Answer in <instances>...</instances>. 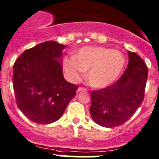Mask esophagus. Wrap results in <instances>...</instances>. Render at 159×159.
Returning a JSON list of instances; mask_svg holds the SVG:
<instances>
[{
    "instance_id": "34e87169",
    "label": "esophagus",
    "mask_w": 159,
    "mask_h": 159,
    "mask_svg": "<svg viewBox=\"0 0 159 159\" xmlns=\"http://www.w3.org/2000/svg\"><path fill=\"white\" fill-rule=\"evenodd\" d=\"M87 91V89H86V88H84V87H80L78 88V89H77V93H80V92H81V91Z\"/></svg>"
}]
</instances>
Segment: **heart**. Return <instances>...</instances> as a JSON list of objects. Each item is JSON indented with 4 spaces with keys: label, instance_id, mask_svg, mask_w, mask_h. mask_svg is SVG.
Here are the masks:
<instances>
[{
    "label": "heart",
    "instance_id": "obj_1",
    "mask_svg": "<svg viewBox=\"0 0 159 159\" xmlns=\"http://www.w3.org/2000/svg\"><path fill=\"white\" fill-rule=\"evenodd\" d=\"M124 55L118 50L102 46H84L75 52L73 57L63 60V68L72 82L80 80L87 72V80L94 88L113 84L125 68Z\"/></svg>",
    "mask_w": 159,
    "mask_h": 159
}]
</instances>
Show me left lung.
Instances as JSON below:
<instances>
[{"mask_svg":"<svg viewBox=\"0 0 159 159\" xmlns=\"http://www.w3.org/2000/svg\"><path fill=\"white\" fill-rule=\"evenodd\" d=\"M128 53V67L118 80L106 88L91 91V117L103 127L123 125L143 101L148 67L137 53L131 51Z\"/></svg>","mask_w":159,"mask_h":159,"instance_id":"8db88e82","label":"left lung"}]
</instances>
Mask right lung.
Segmentation results:
<instances>
[{
	"mask_svg": "<svg viewBox=\"0 0 159 159\" xmlns=\"http://www.w3.org/2000/svg\"><path fill=\"white\" fill-rule=\"evenodd\" d=\"M53 41L26 49L13 65L12 84L16 104L29 120L50 124L63 115L78 86L63 76L62 50Z\"/></svg>",
	"mask_w": 159,
	"mask_h": 159,
	"instance_id": "right-lung-1",
	"label": "right lung"
}]
</instances>
